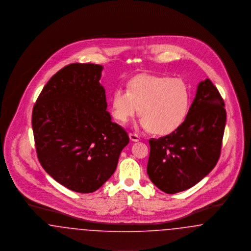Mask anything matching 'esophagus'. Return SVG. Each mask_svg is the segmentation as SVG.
Listing matches in <instances>:
<instances>
[{
  "mask_svg": "<svg viewBox=\"0 0 251 251\" xmlns=\"http://www.w3.org/2000/svg\"><path fill=\"white\" fill-rule=\"evenodd\" d=\"M129 136H130V139L133 142H137L140 139V137L136 133H129Z\"/></svg>",
  "mask_w": 251,
  "mask_h": 251,
  "instance_id": "34e87169",
  "label": "esophagus"
}]
</instances>
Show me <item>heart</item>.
I'll return each instance as SVG.
<instances>
[{
  "label": "heart",
  "instance_id": "heart-1",
  "mask_svg": "<svg viewBox=\"0 0 251 251\" xmlns=\"http://www.w3.org/2000/svg\"><path fill=\"white\" fill-rule=\"evenodd\" d=\"M126 89L117 88L111 100L112 115L120 123L128 122L139 111L141 128L167 135L187 117L191 95L182 79L142 74L131 78Z\"/></svg>",
  "mask_w": 251,
  "mask_h": 251
}]
</instances>
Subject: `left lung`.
Segmentation results:
<instances>
[{
  "label": "left lung",
  "mask_w": 251,
  "mask_h": 251,
  "mask_svg": "<svg viewBox=\"0 0 251 251\" xmlns=\"http://www.w3.org/2000/svg\"><path fill=\"white\" fill-rule=\"evenodd\" d=\"M226 116L215 84L209 79L201 82L183 123L170 134L150 139L147 172L160 190L184 191L213 170L220 157Z\"/></svg>",
  "instance_id": "8db88e82"
}]
</instances>
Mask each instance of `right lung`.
<instances>
[{
	"instance_id": "right-lung-1",
	"label": "right lung",
	"mask_w": 251,
	"mask_h": 251,
	"mask_svg": "<svg viewBox=\"0 0 251 251\" xmlns=\"http://www.w3.org/2000/svg\"><path fill=\"white\" fill-rule=\"evenodd\" d=\"M101 70L96 64L64 67L43 87L32 114L40 165L60 184L83 194L113 175L130 141L106 111Z\"/></svg>"
}]
</instances>
